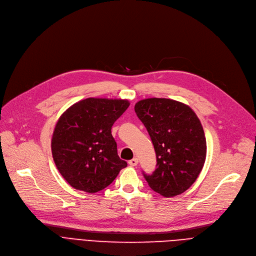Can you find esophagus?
I'll list each match as a JSON object with an SVG mask.
<instances>
[{"instance_id": "1", "label": "esophagus", "mask_w": 256, "mask_h": 256, "mask_svg": "<svg viewBox=\"0 0 256 256\" xmlns=\"http://www.w3.org/2000/svg\"><path fill=\"white\" fill-rule=\"evenodd\" d=\"M128 163H129L130 166H136L138 163V158H133V159H131Z\"/></svg>"}]
</instances>
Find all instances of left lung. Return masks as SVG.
I'll return each instance as SVG.
<instances>
[{"label":"left lung","mask_w":256,"mask_h":256,"mask_svg":"<svg viewBox=\"0 0 256 256\" xmlns=\"http://www.w3.org/2000/svg\"><path fill=\"white\" fill-rule=\"evenodd\" d=\"M152 140L157 168L144 176L165 198L185 192L200 176L206 142L200 118L188 105L166 98H148L134 106Z\"/></svg>","instance_id":"1"}]
</instances>
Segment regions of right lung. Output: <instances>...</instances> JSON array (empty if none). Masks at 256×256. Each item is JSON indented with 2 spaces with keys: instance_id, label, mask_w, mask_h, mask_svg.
<instances>
[{
  "instance_id": "right-lung-1",
  "label": "right lung",
  "mask_w": 256,
  "mask_h": 256,
  "mask_svg": "<svg viewBox=\"0 0 256 256\" xmlns=\"http://www.w3.org/2000/svg\"><path fill=\"white\" fill-rule=\"evenodd\" d=\"M129 104L123 99L86 98L60 116L52 138V153L58 170L71 187L98 192L127 166L118 155L112 127Z\"/></svg>"
}]
</instances>
